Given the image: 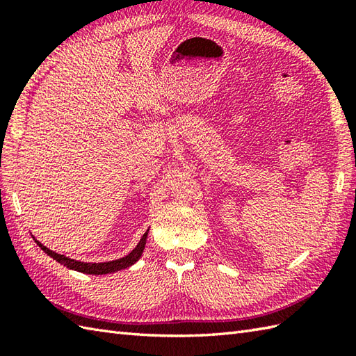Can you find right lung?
I'll use <instances>...</instances> for the list:
<instances>
[{"mask_svg": "<svg viewBox=\"0 0 356 356\" xmlns=\"http://www.w3.org/2000/svg\"><path fill=\"white\" fill-rule=\"evenodd\" d=\"M147 237H148V229H147V232L142 236V238H140V241L138 243V246H136L130 254L122 257V259H119V260L105 261V263H84V261L73 260V259H69V257H65V255H61V254H56V252L50 251V249H49L47 246H44V245L41 243V241H38V240H35V241H36V245L40 246L45 254L51 257L53 260H56L58 263L64 264V266H67L69 269L82 272V274L104 275V274H111V272H116V270H120V269H125V268L131 266V264H134L136 261H138V260L140 259L143 249H145Z\"/></svg>", "mask_w": 356, "mask_h": 356, "instance_id": "right-lung-1", "label": "right lung"}]
</instances>
